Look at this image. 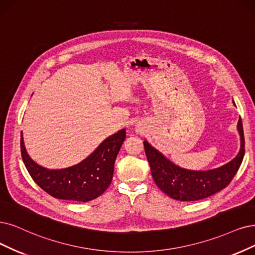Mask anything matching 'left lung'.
I'll return each mask as SVG.
<instances>
[{"mask_svg":"<svg viewBox=\"0 0 255 255\" xmlns=\"http://www.w3.org/2000/svg\"><path fill=\"white\" fill-rule=\"evenodd\" d=\"M238 131L241 137V148L238 155L222 167L201 171L189 170L175 165L147 140H144L146 156L157 187L171 199L182 202L203 200L223 190L237 174L245 154L241 118L238 123Z\"/></svg>","mask_w":255,"mask_h":255,"instance_id":"1","label":"left lung"}]
</instances>
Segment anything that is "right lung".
I'll return each instance as SVG.
<instances>
[{
  "instance_id": "add662e5",
  "label": "right lung",
  "mask_w": 255,
  "mask_h": 255,
  "mask_svg": "<svg viewBox=\"0 0 255 255\" xmlns=\"http://www.w3.org/2000/svg\"><path fill=\"white\" fill-rule=\"evenodd\" d=\"M125 138L126 130L121 129L82 162L63 169L36 164L26 151L22 133L21 152L28 172L44 191L55 199L86 203L102 195L111 184L116 158Z\"/></svg>"
}]
</instances>
